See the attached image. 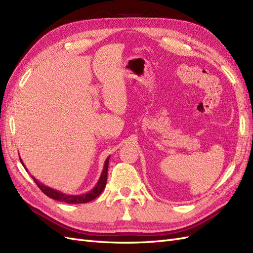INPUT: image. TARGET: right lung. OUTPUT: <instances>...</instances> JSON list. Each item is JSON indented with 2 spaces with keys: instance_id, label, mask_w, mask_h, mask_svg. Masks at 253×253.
I'll return each instance as SVG.
<instances>
[{
  "instance_id": "obj_1",
  "label": "right lung",
  "mask_w": 253,
  "mask_h": 253,
  "mask_svg": "<svg viewBox=\"0 0 253 253\" xmlns=\"http://www.w3.org/2000/svg\"><path fill=\"white\" fill-rule=\"evenodd\" d=\"M21 163L23 165V167L25 168V170L28 172V170L26 169L25 165L23 164L22 159L20 158ZM109 160H110V156L105 159V163H104V166H103V170L101 172V175L100 177H99L96 186L91 189L90 191H88V192L86 193H83V194H78V195H71V194H66V193H63L61 192V191H58V190H55L52 189L48 186H45L43 185L42 182H40L38 179H36L34 176L32 175V178L34 179V181L37 183V186L39 187L41 189L42 192L44 194H46L48 197L52 198V200H56V201H59V202H64V203H67V204H84V203H88L90 201L95 200V198L97 196H99L101 194V192L103 191V189L105 188V185H106V179H108V168H109Z\"/></svg>"
}]
</instances>
